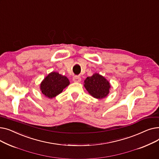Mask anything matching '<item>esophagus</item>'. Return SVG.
Returning <instances> with one entry per match:
<instances>
[{"mask_svg": "<svg viewBox=\"0 0 159 159\" xmlns=\"http://www.w3.org/2000/svg\"><path fill=\"white\" fill-rule=\"evenodd\" d=\"M73 80L75 82H80L81 80V78L79 76H77V75H75L73 77Z\"/></svg>", "mask_w": 159, "mask_h": 159, "instance_id": "esophagus-1", "label": "esophagus"}]
</instances>
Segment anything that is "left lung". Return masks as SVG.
Returning a JSON list of instances; mask_svg holds the SVG:
<instances>
[{
	"label": "left lung",
	"instance_id": "left-lung-1",
	"mask_svg": "<svg viewBox=\"0 0 159 159\" xmlns=\"http://www.w3.org/2000/svg\"><path fill=\"white\" fill-rule=\"evenodd\" d=\"M84 87L88 93L96 98H102L110 92V84L104 77L98 73L87 77L84 80Z\"/></svg>",
	"mask_w": 159,
	"mask_h": 159
}]
</instances>
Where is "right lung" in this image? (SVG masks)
Wrapping results in <instances>:
<instances>
[{
	"mask_svg": "<svg viewBox=\"0 0 159 159\" xmlns=\"http://www.w3.org/2000/svg\"><path fill=\"white\" fill-rule=\"evenodd\" d=\"M70 84L68 79L57 72L49 73L42 82L40 89L46 97L53 98L60 94Z\"/></svg>",
	"mask_w": 159,
	"mask_h": 159,
	"instance_id": "add662e5",
	"label": "right lung"
}]
</instances>
